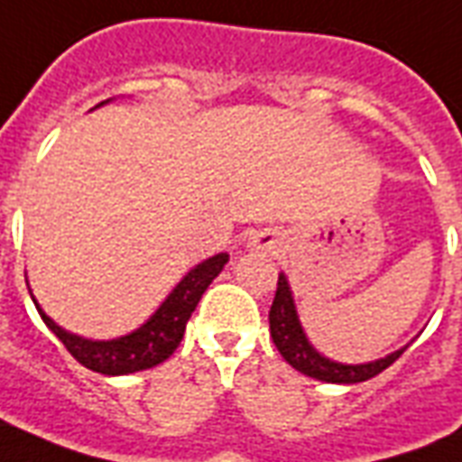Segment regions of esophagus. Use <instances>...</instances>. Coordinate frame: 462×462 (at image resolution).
<instances>
[{
	"label": "esophagus",
	"mask_w": 462,
	"mask_h": 462,
	"mask_svg": "<svg viewBox=\"0 0 462 462\" xmlns=\"http://www.w3.org/2000/svg\"><path fill=\"white\" fill-rule=\"evenodd\" d=\"M249 245H252L254 249H276V240L269 235V232H259V235H254Z\"/></svg>",
	"instance_id": "1"
}]
</instances>
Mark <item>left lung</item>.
<instances>
[{"label": "left lung", "mask_w": 462, "mask_h": 462, "mask_svg": "<svg viewBox=\"0 0 462 462\" xmlns=\"http://www.w3.org/2000/svg\"><path fill=\"white\" fill-rule=\"evenodd\" d=\"M269 330H272L276 350L282 353L283 360L289 362L293 370L313 379H320V382H333V384H357V382L377 377L379 372L387 370L389 365L406 350V347H402V350H396L382 360L365 362V365H343V362L320 355L303 333L286 274H279V282H276V296L272 310H269Z\"/></svg>", "instance_id": "8db88e82"}]
</instances>
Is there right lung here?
Wrapping results in <instances>:
<instances>
[{
    "label": "right lung",
    "mask_w": 462,
    "mask_h": 462,
    "mask_svg": "<svg viewBox=\"0 0 462 462\" xmlns=\"http://www.w3.org/2000/svg\"><path fill=\"white\" fill-rule=\"evenodd\" d=\"M105 105V102H100ZM230 254H215L205 259L188 272L176 289L166 296L159 309L153 310V316L146 320L144 326L132 330L129 336L115 337V340H88V337L73 336L66 328H60L51 316L43 313L39 300L33 299L39 316L43 323L51 328V333L66 345V350L73 355L75 360L85 365L88 370L100 372V374H132V372L149 370L169 360L173 350L179 347L186 333V323L190 313L196 310L198 300L205 293V289L213 283V279L222 272V266L227 264Z\"/></svg>",
    "instance_id": "right-lung-1"
}]
</instances>
